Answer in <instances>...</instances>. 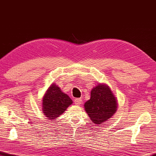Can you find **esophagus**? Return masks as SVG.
Wrapping results in <instances>:
<instances>
[{
    "instance_id": "34e87169",
    "label": "esophagus",
    "mask_w": 156,
    "mask_h": 156,
    "mask_svg": "<svg viewBox=\"0 0 156 156\" xmlns=\"http://www.w3.org/2000/svg\"><path fill=\"white\" fill-rule=\"evenodd\" d=\"M74 102H75V104L76 105H79L83 102V100L81 98H76V99H75V100H74Z\"/></svg>"
}]
</instances>
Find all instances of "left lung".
Returning <instances> with one entry per match:
<instances>
[{"label":"left lung","mask_w":156,"mask_h":156,"mask_svg":"<svg viewBox=\"0 0 156 156\" xmlns=\"http://www.w3.org/2000/svg\"><path fill=\"white\" fill-rule=\"evenodd\" d=\"M117 100L110 87L105 83H98L90 92V98L84 108L90 120L100 125L111 119L117 112Z\"/></svg>","instance_id":"8db88e82"}]
</instances>
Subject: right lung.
<instances>
[{"mask_svg":"<svg viewBox=\"0 0 156 156\" xmlns=\"http://www.w3.org/2000/svg\"><path fill=\"white\" fill-rule=\"evenodd\" d=\"M72 104L73 101L69 96L63 93L60 87L53 83L43 96L41 109L45 117L53 121L64 113Z\"/></svg>","mask_w":156,"mask_h":156,"instance_id":"obj_1","label":"right lung"}]
</instances>
